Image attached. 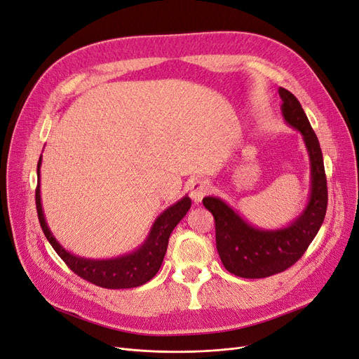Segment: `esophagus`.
Returning <instances> with one entry per match:
<instances>
[{"mask_svg": "<svg viewBox=\"0 0 359 359\" xmlns=\"http://www.w3.org/2000/svg\"><path fill=\"white\" fill-rule=\"evenodd\" d=\"M211 191V184L206 180H196L190 186V198L194 203H199Z\"/></svg>", "mask_w": 359, "mask_h": 359, "instance_id": "34e87169", "label": "esophagus"}]
</instances>
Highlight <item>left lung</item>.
<instances>
[{
    "mask_svg": "<svg viewBox=\"0 0 359 359\" xmlns=\"http://www.w3.org/2000/svg\"><path fill=\"white\" fill-rule=\"evenodd\" d=\"M285 121L302 135L310 158V196L306 208L280 229H260L215 196L203 198V206L215 220L217 252L224 268L243 278H264L292 266L306 253L327 214L328 189L322 149L301 103L290 91L278 88Z\"/></svg>",
    "mask_w": 359,
    "mask_h": 359,
    "instance_id": "1",
    "label": "left lung"
}]
</instances>
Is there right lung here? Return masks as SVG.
Segmentation results:
<instances>
[{
    "label": "right lung",
    "mask_w": 359,
    "mask_h": 359,
    "mask_svg": "<svg viewBox=\"0 0 359 359\" xmlns=\"http://www.w3.org/2000/svg\"><path fill=\"white\" fill-rule=\"evenodd\" d=\"M40 166L41 156L37 165V189H36V205L39 222L43 229V233L48 241L58 253V256L67 264V266L83 280L90 281L106 289H132L145 285L147 281L153 278L161 266L165 259L169 236L175 226L184 219L191 206V199L184 196L178 202L170 205L169 208L163 211L149 229L147 240L140 244L132 253L124 256H118L112 259H86L76 256L67 252L52 235L49 226L46 223L45 214H43L41 196H40Z\"/></svg>",
    "instance_id": "1"
}]
</instances>
